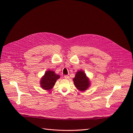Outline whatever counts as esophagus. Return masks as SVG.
Returning <instances> with one entry per match:
<instances>
[{
    "label": "esophagus",
    "mask_w": 133,
    "mask_h": 133,
    "mask_svg": "<svg viewBox=\"0 0 133 133\" xmlns=\"http://www.w3.org/2000/svg\"><path fill=\"white\" fill-rule=\"evenodd\" d=\"M64 78H65V79H68L69 78V76H68V75H65V76H64Z\"/></svg>",
    "instance_id": "34e87169"
}]
</instances>
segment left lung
Masks as SVG:
<instances>
[{
  "mask_svg": "<svg viewBox=\"0 0 133 133\" xmlns=\"http://www.w3.org/2000/svg\"><path fill=\"white\" fill-rule=\"evenodd\" d=\"M73 80L75 86L81 92H85L90 86L89 79L87 77L84 71L82 70H80L76 73Z\"/></svg>",
  "mask_w": 133,
  "mask_h": 133,
  "instance_id": "obj_1",
  "label": "left lung"
}]
</instances>
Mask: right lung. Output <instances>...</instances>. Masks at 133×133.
I'll return each mask as SVG.
<instances>
[{
    "label": "right lung",
    "instance_id": "add662e5",
    "mask_svg": "<svg viewBox=\"0 0 133 133\" xmlns=\"http://www.w3.org/2000/svg\"><path fill=\"white\" fill-rule=\"evenodd\" d=\"M60 78V75L55 74L53 71L48 70L40 79V87L46 90H50L53 88L56 81Z\"/></svg>",
    "mask_w": 133,
    "mask_h": 133
}]
</instances>
